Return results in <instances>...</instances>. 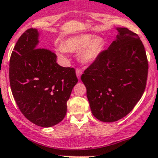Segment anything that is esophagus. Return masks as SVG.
<instances>
[{"label":"esophagus","mask_w":158,"mask_h":158,"mask_svg":"<svg viewBox=\"0 0 158 158\" xmlns=\"http://www.w3.org/2000/svg\"><path fill=\"white\" fill-rule=\"evenodd\" d=\"M76 76H77L78 79H80L81 76H82V71L81 69H76Z\"/></svg>","instance_id":"1"}]
</instances>
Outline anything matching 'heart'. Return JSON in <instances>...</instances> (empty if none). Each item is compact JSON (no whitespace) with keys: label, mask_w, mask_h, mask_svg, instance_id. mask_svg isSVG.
I'll list each match as a JSON object with an SVG mask.
<instances>
[{"label":"heart","mask_w":158,"mask_h":158,"mask_svg":"<svg viewBox=\"0 0 158 158\" xmlns=\"http://www.w3.org/2000/svg\"><path fill=\"white\" fill-rule=\"evenodd\" d=\"M106 46L105 39L101 36L91 33H78L66 39L63 44L56 46L57 56L64 59L67 51L77 52L79 63L85 66L92 65L96 61Z\"/></svg>","instance_id":"b5f03b06"}]
</instances>
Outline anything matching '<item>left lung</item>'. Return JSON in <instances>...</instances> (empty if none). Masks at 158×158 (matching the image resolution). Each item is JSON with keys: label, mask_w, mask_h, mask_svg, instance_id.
I'll return each mask as SVG.
<instances>
[{"label": "left lung", "mask_w": 158, "mask_h": 158, "mask_svg": "<svg viewBox=\"0 0 158 158\" xmlns=\"http://www.w3.org/2000/svg\"><path fill=\"white\" fill-rule=\"evenodd\" d=\"M115 30V40L81 76L92 114L104 122H116L133 109L148 77L147 56L139 36L128 28Z\"/></svg>", "instance_id": "8db88e82"}]
</instances>
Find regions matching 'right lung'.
<instances>
[{
    "label": "right lung",
    "instance_id": "1",
    "mask_svg": "<svg viewBox=\"0 0 158 158\" xmlns=\"http://www.w3.org/2000/svg\"><path fill=\"white\" fill-rule=\"evenodd\" d=\"M39 39L35 28L20 36L11 53L9 79L22 114L32 123L49 128L66 116V102L78 79L73 68L60 66L56 54L39 47Z\"/></svg>",
    "mask_w": 158,
    "mask_h": 158
}]
</instances>
